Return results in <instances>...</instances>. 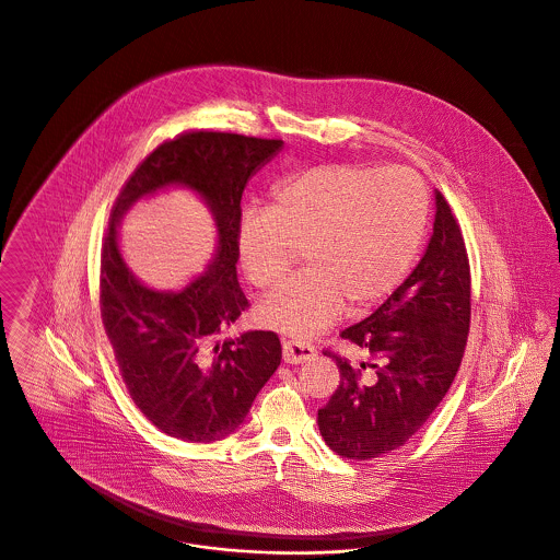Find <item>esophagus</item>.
<instances>
[{
    "mask_svg": "<svg viewBox=\"0 0 560 560\" xmlns=\"http://www.w3.org/2000/svg\"><path fill=\"white\" fill-rule=\"evenodd\" d=\"M315 358V347L304 341H294V339H285L283 341V360L288 364H302Z\"/></svg>",
    "mask_w": 560,
    "mask_h": 560,
    "instance_id": "esophagus-1",
    "label": "esophagus"
}]
</instances>
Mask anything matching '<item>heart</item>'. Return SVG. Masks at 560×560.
<instances>
[{
	"mask_svg": "<svg viewBox=\"0 0 560 560\" xmlns=\"http://www.w3.org/2000/svg\"><path fill=\"white\" fill-rule=\"evenodd\" d=\"M429 194L407 168L322 164L279 180L266 209H247L236 249L247 279L268 290L302 249L306 268L258 306L272 330L313 339L347 308L364 311L405 279L422 245Z\"/></svg>",
	"mask_w": 560,
	"mask_h": 560,
	"instance_id": "1",
	"label": "heart"
}]
</instances>
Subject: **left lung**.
Instances as JSON below:
<instances>
[{
	"label": "left lung",
	"mask_w": 560,
	"mask_h": 560,
	"mask_svg": "<svg viewBox=\"0 0 560 560\" xmlns=\"http://www.w3.org/2000/svg\"><path fill=\"white\" fill-rule=\"evenodd\" d=\"M424 258L373 315L341 337L375 360L353 369L326 349L341 384L317 411L326 445L349 460H371L405 445L452 386L469 339L471 268L458 219L436 191Z\"/></svg>",
	"instance_id": "obj_1"
}]
</instances>
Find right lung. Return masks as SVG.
<instances>
[{
  "instance_id": "add662e5",
  "label": "right lung",
  "mask_w": 560,
  "mask_h": 560,
  "mask_svg": "<svg viewBox=\"0 0 560 560\" xmlns=\"http://www.w3.org/2000/svg\"><path fill=\"white\" fill-rule=\"evenodd\" d=\"M283 147L277 138L191 129L164 140L124 183L108 219L100 261V313L121 380L142 416L187 443L236 431L281 364L275 332L219 341L247 308L236 279V228L249 176ZM166 184L198 190L220 232L217 261L180 293L138 284L116 247V223L142 195Z\"/></svg>"
}]
</instances>
